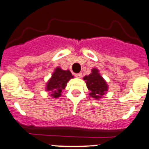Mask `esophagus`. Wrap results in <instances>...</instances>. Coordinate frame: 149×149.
Segmentation results:
<instances>
[{
	"mask_svg": "<svg viewBox=\"0 0 149 149\" xmlns=\"http://www.w3.org/2000/svg\"><path fill=\"white\" fill-rule=\"evenodd\" d=\"M81 76H82V75H81V73H76V74H75V76H76V78H81Z\"/></svg>",
	"mask_w": 149,
	"mask_h": 149,
	"instance_id": "1",
	"label": "esophagus"
}]
</instances>
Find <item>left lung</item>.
I'll use <instances>...</instances> for the list:
<instances>
[{
    "label": "left lung",
    "instance_id": "8db88e82",
    "mask_svg": "<svg viewBox=\"0 0 149 149\" xmlns=\"http://www.w3.org/2000/svg\"><path fill=\"white\" fill-rule=\"evenodd\" d=\"M88 90L91 91L90 96L96 100L102 97L104 93L108 91L106 81L99 73V70L96 68L92 70V73L84 77Z\"/></svg>",
    "mask_w": 149,
    "mask_h": 149
}]
</instances>
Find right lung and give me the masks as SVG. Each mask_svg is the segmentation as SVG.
<instances>
[{
  "label": "right lung",
  "instance_id": "add662e5",
  "mask_svg": "<svg viewBox=\"0 0 149 149\" xmlns=\"http://www.w3.org/2000/svg\"><path fill=\"white\" fill-rule=\"evenodd\" d=\"M73 77L70 70H63L61 68H57L52 75L51 79L47 82V91L51 93L50 95L53 97H59L62 91L66 87L68 81Z\"/></svg>",
  "mask_w": 149,
  "mask_h": 149
}]
</instances>
